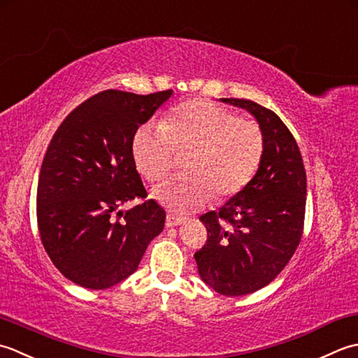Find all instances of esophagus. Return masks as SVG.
<instances>
[{
  "label": "esophagus",
  "mask_w": 358,
  "mask_h": 358,
  "mask_svg": "<svg viewBox=\"0 0 358 358\" xmlns=\"http://www.w3.org/2000/svg\"><path fill=\"white\" fill-rule=\"evenodd\" d=\"M187 221V217L184 216H176L169 213L166 215V227H174V225H180Z\"/></svg>",
  "instance_id": "34e87169"
}]
</instances>
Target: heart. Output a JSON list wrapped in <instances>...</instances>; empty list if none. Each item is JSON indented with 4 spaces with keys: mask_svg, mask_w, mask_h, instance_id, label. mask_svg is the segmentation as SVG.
Masks as SVG:
<instances>
[{
    "mask_svg": "<svg viewBox=\"0 0 358 358\" xmlns=\"http://www.w3.org/2000/svg\"><path fill=\"white\" fill-rule=\"evenodd\" d=\"M178 151H192L189 174L173 178L155 189L171 210L189 213L215 198H231L255 176L264 152V136L250 119L208 100H188L162 122L136 131L133 155L150 182L165 179L176 165Z\"/></svg>",
    "mask_w": 358,
    "mask_h": 358,
    "instance_id": "obj_1",
    "label": "heart"
}]
</instances>
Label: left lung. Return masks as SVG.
<instances>
[{
	"label": "left lung",
	"mask_w": 358,
	"mask_h": 358,
	"mask_svg": "<svg viewBox=\"0 0 358 358\" xmlns=\"http://www.w3.org/2000/svg\"><path fill=\"white\" fill-rule=\"evenodd\" d=\"M222 101L249 111L264 136L253 179L217 211L199 220L207 243L194 253L203 282L225 296L267 286L294 257L306 211V170L289 128L271 109L245 99Z\"/></svg>",
	"instance_id": "8db88e82"
}]
</instances>
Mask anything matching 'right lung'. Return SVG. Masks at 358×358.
Wrapping results in <instances>:
<instances>
[{"label": "right lung", "mask_w": 358, "mask_h": 358, "mask_svg": "<svg viewBox=\"0 0 358 358\" xmlns=\"http://www.w3.org/2000/svg\"><path fill=\"white\" fill-rule=\"evenodd\" d=\"M171 94L99 92L68 114L49 143L36 188V221L50 261L78 286L101 290L128 278L164 230L165 210L155 199L125 213L120 207L147 198L133 137Z\"/></svg>", "instance_id": "1"}]
</instances>
